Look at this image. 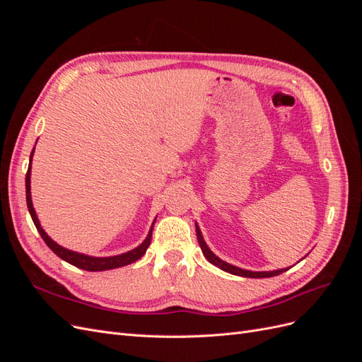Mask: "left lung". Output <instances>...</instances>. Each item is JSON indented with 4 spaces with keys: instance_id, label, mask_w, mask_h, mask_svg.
<instances>
[{
    "instance_id": "8db88e82",
    "label": "left lung",
    "mask_w": 362,
    "mask_h": 362,
    "mask_svg": "<svg viewBox=\"0 0 362 362\" xmlns=\"http://www.w3.org/2000/svg\"><path fill=\"white\" fill-rule=\"evenodd\" d=\"M196 235H198V242H199V246H201V249H202L204 257H205L208 261H210L213 266H216V267H218V269H222L223 272L231 273V275L245 276V278H272V276H278V275H281V273L287 272V270L290 269V267H288V269H278V270H270V272H252V270H245V269L235 267V266L229 264V262L221 259L217 255L213 254L211 249L208 247L206 243H205V240H204V237H202V233H201V229H199L198 223H196Z\"/></svg>"
}]
</instances>
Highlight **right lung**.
I'll list each match as a JSON object with an SVG mask.
<instances>
[{
    "instance_id": "right-lung-1",
    "label": "right lung",
    "mask_w": 362,
    "mask_h": 362,
    "mask_svg": "<svg viewBox=\"0 0 362 362\" xmlns=\"http://www.w3.org/2000/svg\"><path fill=\"white\" fill-rule=\"evenodd\" d=\"M35 156V148H33L31 154H30V164H28V170L25 175V194H27V206H28V211L30 216L33 218V222H35L37 231L40 234V237L43 238V242L47 243V246L56 254L57 257H60L62 259H64L69 264L87 270V272H103V270H112V269H117V267H124L127 264H131V262H134L137 259H140L141 257L145 255L146 249L151 245V238H152V228H154V223H152L149 233L146 235V238L141 242L137 247H134L133 250H128L125 254H120V255H115V257H90V255H86V254H80V252H75V250H69L66 247H63L60 245H57L54 240L45 233V229L42 228L35 206H33V201H31V158Z\"/></svg>"
}]
</instances>
